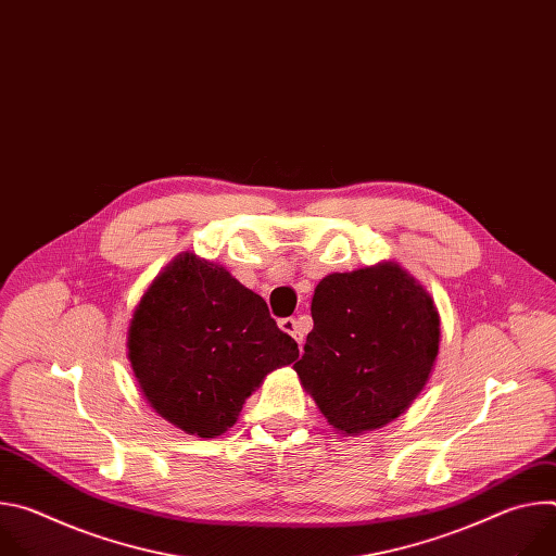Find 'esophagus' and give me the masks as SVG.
<instances>
[{
	"instance_id": "1",
	"label": "esophagus",
	"mask_w": 556,
	"mask_h": 556,
	"mask_svg": "<svg viewBox=\"0 0 556 556\" xmlns=\"http://www.w3.org/2000/svg\"><path fill=\"white\" fill-rule=\"evenodd\" d=\"M279 328H281L286 334H290V337L299 343V348L303 345V339H305L303 328L299 326L296 319H292V316H288V319H281V321H279Z\"/></svg>"
}]
</instances>
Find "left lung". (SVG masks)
<instances>
[{
    "label": "left lung",
    "mask_w": 556,
    "mask_h": 556,
    "mask_svg": "<svg viewBox=\"0 0 556 556\" xmlns=\"http://www.w3.org/2000/svg\"><path fill=\"white\" fill-rule=\"evenodd\" d=\"M312 321L294 371L334 429H380L418 399L438 356L440 316L399 264L328 275L314 288Z\"/></svg>",
    "instance_id": "1"
}]
</instances>
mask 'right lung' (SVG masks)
Masks as SVG:
<instances>
[{
  "label": "right lung",
  "instance_id": "add662e5",
  "mask_svg": "<svg viewBox=\"0 0 556 556\" xmlns=\"http://www.w3.org/2000/svg\"><path fill=\"white\" fill-rule=\"evenodd\" d=\"M127 350L155 414L200 438L226 433L266 374L299 356L260 294L191 253L140 299Z\"/></svg>",
  "mask_w": 556,
  "mask_h": 556
}]
</instances>
